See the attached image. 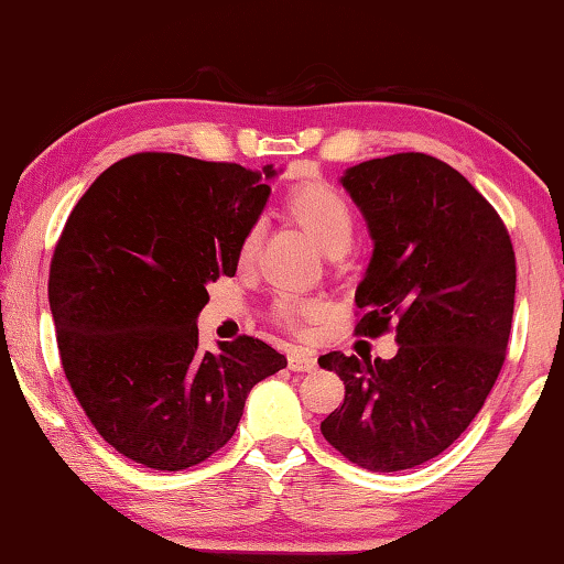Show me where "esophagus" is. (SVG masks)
Listing matches in <instances>:
<instances>
[{"instance_id":"1","label":"esophagus","mask_w":564,"mask_h":564,"mask_svg":"<svg viewBox=\"0 0 564 564\" xmlns=\"http://www.w3.org/2000/svg\"><path fill=\"white\" fill-rule=\"evenodd\" d=\"M288 362H290V370H297V372H312L317 368V358L310 350H290Z\"/></svg>"}]
</instances>
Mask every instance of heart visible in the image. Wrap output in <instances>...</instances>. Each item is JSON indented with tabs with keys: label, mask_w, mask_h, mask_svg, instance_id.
Returning <instances> with one entry per match:
<instances>
[{
	"label": "heart",
	"mask_w": 564,
	"mask_h": 564,
	"mask_svg": "<svg viewBox=\"0 0 564 564\" xmlns=\"http://www.w3.org/2000/svg\"><path fill=\"white\" fill-rule=\"evenodd\" d=\"M284 214L302 231H307L315 239V245L330 257L348 252L355 239V229H358L352 206L345 202L343 194H337L333 186L323 184V181H307V184L294 186L288 198H284ZM259 247H262V227L254 224L239 239V267H245V270L252 267L257 262ZM323 312V302L284 294V297L274 302L272 317L276 325L288 327V330H302L310 319H317Z\"/></svg>",
	"instance_id": "heart-1"
}]
</instances>
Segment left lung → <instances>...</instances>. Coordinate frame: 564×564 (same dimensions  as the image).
I'll use <instances>...</instances> for the list:
<instances>
[{"mask_svg":"<svg viewBox=\"0 0 564 564\" xmlns=\"http://www.w3.org/2000/svg\"><path fill=\"white\" fill-rule=\"evenodd\" d=\"M343 186L376 241L355 292V335L395 333L398 352L323 355L345 401L319 431L362 469H413L469 429L497 383L514 315V247L497 209L433 155L366 161Z\"/></svg>","mask_w":564,"mask_h":564,"instance_id":"left-lung-1","label":"left lung"}]
</instances>
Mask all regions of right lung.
<instances>
[{
  "label": "right lung",
  "instance_id": "right-lung-1",
  "mask_svg": "<svg viewBox=\"0 0 564 564\" xmlns=\"http://www.w3.org/2000/svg\"><path fill=\"white\" fill-rule=\"evenodd\" d=\"M267 198L262 173L239 163L145 151L102 171L67 216L50 264L59 360L95 431L131 462H206L249 391L288 366L249 335L198 350L206 284L237 272Z\"/></svg>",
  "mask_w": 564,
  "mask_h": 564
}]
</instances>
